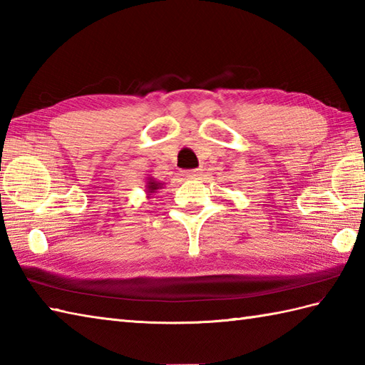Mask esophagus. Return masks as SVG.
I'll use <instances>...</instances> for the list:
<instances>
[{"label": "esophagus", "mask_w": 365, "mask_h": 365, "mask_svg": "<svg viewBox=\"0 0 365 365\" xmlns=\"http://www.w3.org/2000/svg\"><path fill=\"white\" fill-rule=\"evenodd\" d=\"M200 169H192V170H185L183 173V177L185 178H191V180H196L197 177H200Z\"/></svg>", "instance_id": "1"}]
</instances>
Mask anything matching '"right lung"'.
I'll return each mask as SVG.
<instances>
[{
	"mask_svg": "<svg viewBox=\"0 0 365 365\" xmlns=\"http://www.w3.org/2000/svg\"><path fill=\"white\" fill-rule=\"evenodd\" d=\"M163 185H165V183H161L160 180H155L153 177H147V180H145V192H147V197H150V196L153 195V192H157L158 190H161Z\"/></svg>",
	"mask_w": 365,
	"mask_h": 365,
	"instance_id": "right-lung-1",
	"label": "right lung"
}]
</instances>
